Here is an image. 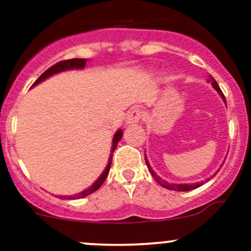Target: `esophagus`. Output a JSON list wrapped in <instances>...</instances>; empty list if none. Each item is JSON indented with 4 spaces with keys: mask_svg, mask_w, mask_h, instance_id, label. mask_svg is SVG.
I'll use <instances>...</instances> for the list:
<instances>
[{
    "mask_svg": "<svg viewBox=\"0 0 251 251\" xmlns=\"http://www.w3.org/2000/svg\"><path fill=\"white\" fill-rule=\"evenodd\" d=\"M142 118V111L138 109H135L131 111L130 114L127 115V119H126V123L127 124H137L140 123Z\"/></svg>",
    "mask_w": 251,
    "mask_h": 251,
    "instance_id": "obj_1",
    "label": "esophagus"
}]
</instances>
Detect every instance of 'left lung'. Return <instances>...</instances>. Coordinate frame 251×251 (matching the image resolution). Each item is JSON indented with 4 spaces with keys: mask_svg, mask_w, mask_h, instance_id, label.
Listing matches in <instances>:
<instances>
[{
    "mask_svg": "<svg viewBox=\"0 0 251 251\" xmlns=\"http://www.w3.org/2000/svg\"><path fill=\"white\" fill-rule=\"evenodd\" d=\"M207 82H211L212 87H214L215 90H216L217 92H219V95L221 96L222 100H224V102L226 103V100H225L224 93L221 92V90H220V86L217 85V82H216V81H215V78L212 77V76H210L209 80H207ZM144 156H146V154H144ZM146 163H147V166H148V170L151 171V176L154 177V179H155V181L158 182V183L160 184V186H163L164 188H166V189H170V191H176V192H187V191H192V189L198 188V187H201V184H203V182H197V183H170V182H168V181H165V179L160 178V177H159L158 175L154 173V170L151 168V165H149V163H148V160H147V158H146Z\"/></svg>",
    "mask_w": 251,
    "mask_h": 251,
    "instance_id": "left-lung-1",
    "label": "left lung"
}]
</instances>
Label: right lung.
Segmentation results:
<instances>
[{
    "label": "right lung",
    "instance_id": "add662e5",
    "mask_svg": "<svg viewBox=\"0 0 251 251\" xmlns=\"http://www.w3.org/2000/svg\"><path fill=\"white\" fill-rule=\"evenodd\" d=\"M85 65H86V59H82V58H74V59L62 60V62L57 63V64H54L53 67H50V69H47L46 72H45L44 74L41 75V76H40L36 81H35L34 85H32V86H36L37 83L42 82V81H45L46 78L50 77L52 75L58 74V73L67 72V70L83 69V68H85ZM121 137H123V130H121V128H119V130L116 131L115 135H114V137H113V143H111V151H110L109 159H108L107 168L104 169V171H103L102 175H100V176L98 177L97 179H96L95 183H93L92 186L88 187L87 189H85V191L80 192V193L73 194V196H60V198H62V199H80V198H85V197L90 196L91 193H93V192L97 191V189L100 188V186H102L103 182L105 181L108 174H109L110 165H111V159H113V153H114V151H115L116 146H118L119 141L121 140Z\"/></svg>",
    "mask_w": 251,
    "mask_h": 251
}]
</instances>
